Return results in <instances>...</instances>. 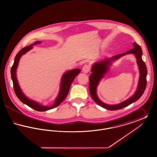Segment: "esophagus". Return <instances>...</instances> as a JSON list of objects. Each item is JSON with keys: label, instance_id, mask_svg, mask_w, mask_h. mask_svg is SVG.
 Masks as SVG:
<instances>
[{"label": "esophagus", "instance_id": "1", "mask_svg": "<svg viewBox=\"0 0 157 157\" xmlns=\"http://www.w3.org/2000/svg\"><path fill=\"white\" fill-rule=\"evenodd\" d=\"M90 65H86V64L85 65L82 67V71L84 73L89 72L90 71Z\"/></svg>", "mask_w": 157, "mask_h": 157}]
</instances>
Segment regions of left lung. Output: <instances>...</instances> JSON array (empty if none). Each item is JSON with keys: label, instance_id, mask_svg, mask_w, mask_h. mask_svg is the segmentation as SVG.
Listing matches in <instances>:
<instances>
[{"label": "left lung", "instance_id": "obj_1", "mask_svg": "<svg viewBox=\"0 0 157 157\" xmlns=\"http://www.w3.org/2000/svg\"><path fill=\"white\" fill-rule=\"evenodd\" d=\"M133 46L134 48L127 52L124 53L122 54H119L113 56L111 58H106L99 62L96 63L92 67L91 71L92 73L90 76V82H89V89H90V94L93 100L101 106L104 108L105 109L110 111H115L122 109L124 107L131 104L132 103L136 101L139 99L144 92V90L146 88L147 86V69L145 62L142 59V51L141 46L138 45L136 42L133 43ZM128 53H134L136 56L137 60V63L139 66L140 76L139 86L135 95L127 101L121 103L120 105H105L101 102L97 98L96 94V89L97 84L99 81L108 69V67L110 65L112 60L117 59L122 56Z\"/></svg>", "mask_w": 157, "mask_h": 157}]
</instances>
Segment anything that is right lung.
I'll use <instances>...</instances> for the list:
<instances>
[{
    "mask_svg": "<svg viewBox=\"0 0 157 157\" xmlns=\"http://www.w3.org/2000/svg\"><path fill=\"white\" fill-rule=\"evenodd\" d=\"M40 43V42H36L34 44L30 45L28 46H26L22 49L19 52L17 53L16 56H15V61L13 63V65L11 67L10 73H11V78L13 81V89L15 90V94L18 98V99L22 102L23 104H25L29 106L30 108H33V109L37 111H46L49 109L54 108L56 106H58L60 104L62 101L67 97V94L69 93V90L70 89L71 85L72 82L74 81L75 77L79 74L81 72V70L79 69H76L74 70H71L69 71H67L64 75H63L62 78V82H61V87L60 90L59 94L58 97L56 98L55 104L51 106H42L40 105L37 104L36 102L31 101L27 97H26L20 89V87L18 85L17 81L16 76V71L18 65V63L20 59V58L24 53L27 52L31 49L33 47L32 46L34 45H36L37 44Z\"/></svg>",
    "mask_w": 157,
    "mask_h": 157,
    "instance_id": "1",
    "label": "right lung"
}]
</instances>
